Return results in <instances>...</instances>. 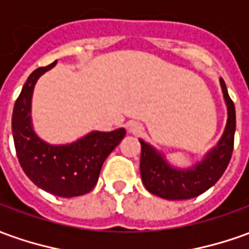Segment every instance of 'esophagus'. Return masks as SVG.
Instances as JSON below:
<instances>
[{
	"mask_svg": "<svg viewBox=\"0 0 249 249\" xmlns=\"http://www.w3.org/2000/svg\"><path fill=\"white\" fill-rule=\"evenodd\" d=\"M143 124L140 123V122H130L128 123V131L130 133H133V134H142L143 133Z\"/></svg>",
	"mask_w": 249,
	"mask_h": 249,
	"instance_id": "34e87169",
	"label": "esophagus"
}]
</instances>
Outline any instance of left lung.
<instances>
[{"label":"left lung","mask_w":249,"mask_h":249,"mask_svg":"<svg viewBox=\"0 0 249 249\" xmlns=\"http://www.w3.org/2000/svg\"><path fill=\"white\" fill-rule=\"evenodd\" d=\"M221 87L228 106V123L222 138L206 159L194 168L179 171L168 165L160 153L145 142H141V178L149 193L169 200L191 199L214 186L231 161L234 145L236 111L228 89L221 78Z\"/></svg>","instance_id":"8db88e82"}]
</instances>
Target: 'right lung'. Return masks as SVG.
I'll return each mask as SVG.
<instances>
[{
	"label": "right lung",
	"instance_id": "obj_1",
	"mask_svg": "<svg viewBox=\"0 0 249 249\" xmlns=\"http://www.w3.org/2000/svg\"><path fill=\"white\" fill-rule=\"evenodd\" d=\"M55 63L34 70L24 84L13 107L12 133L17 159L25 175L44 191L71 198L89 193L96 186L103 162L123 140L126 130L93 131L65 146H51L39 140L31 126L32 90L37 78Z\"/></svg>",
	"mask_w": 249,
	"mask_h": 249
}]
</instances>
